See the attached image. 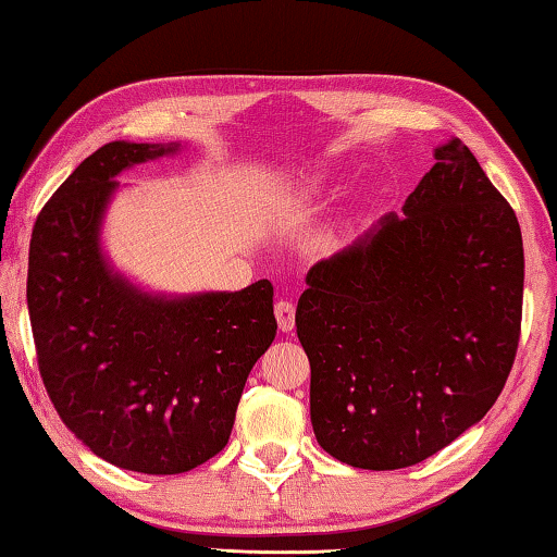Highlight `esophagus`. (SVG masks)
<instances>
[{
	"instance_id": "34e87169",
	"label": "esophagus",
	"mask_w": 557,
	"mask_h": 557,
	"mask_svg": "<svg viewBox=\"0 0 557 557\" xmlns=\"http://www.w3.org/2000/svg\"><path fill=\"white\" fill-rule=\"evenodd\" d=\"M275 317L282 332H293L295 330V305L287 302V299H280L275 305Z\"/></svg>"
}]
</instances>
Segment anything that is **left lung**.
<instances>
[{"label": "left lung", "instance_id": "obj_1", "mask_svg": "<svg viewBox=\"0 0 557 557\" xmlns=\"http://www.w3.org/2000/svg\"><path fill=\"white\" fill-rule=\"evenodd\" d=\"M376 231L307 272L297 337L326 454L355 469L421 463L479 423L516 361L523 237L461 140Z\"/></svg>", "mask_w": 557, "mask_h": 557}]
</instances>
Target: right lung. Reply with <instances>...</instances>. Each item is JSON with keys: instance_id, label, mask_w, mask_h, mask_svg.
Segmentation results:
<instances>
[{"instance_id": "obj_1", "label": "right lung", "mask_w": 557, "mask_h": 557, "mask_svg": "<svg viewBox=\"0 0 557 557\" xmlns=\"http://www.w3.org/2000/svg\"><path fill=\"white\" fill-rule=\"evenodd\" d=\"M173 151L113 140L82 161L34 223L26 275L39 374L61 421L103 461L153 475L223 451L247 374L277 332L270 280L165 299L106 264L113 178Z\"/></svg>"}]
</instances>
